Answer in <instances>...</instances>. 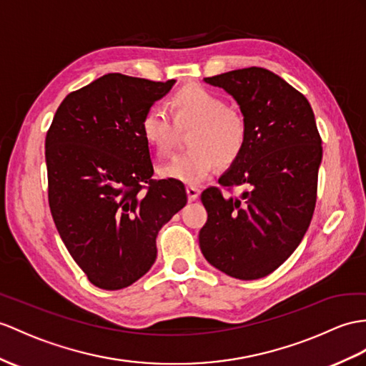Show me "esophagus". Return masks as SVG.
I'll use <instances>...</instances> for the list:
<instances>
[{"mask_svg":"<svg viewBox=\"0 0 366 366\" xmlns=\"http://www.w3.org/2000/svg\"><path fill=\"white\" fill-rule=\"evenodd\" d=\"M186 192H188V200H189V202H194L195 199L199 197L200 189L195 188V186H186Z\"/></svg>","mask_w":366,"mask_h":366,"instance_id":"esophagus-1","label":"esophagus"}]
</instances>
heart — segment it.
Instances as JSON below:
<instances>
[{"mask_svg": "<svg viewBox=\"0 0 366 366\" xmlns=\"http://www.w3.org/2000/svg\"><path fill=\"white\" fill-rule=\"evenodd\" d=\"M171 117L158 109L142 116L139 130L147 147L157 157L171 152L178 132H188V150L158 169L169 180L186 184L203 182L214 166L228 167L242 155L248 127L244 114L228 109L224 97L202 85H184L169 102Z\"/></svg>", "mask_w": 366, "mask_h": 366, "instance_id": "b5f03b06", "label": "heart"}]
</instances>
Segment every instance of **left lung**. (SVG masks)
<instances>
[{
  "instance_id": "left-lung-1",
  "label": "left lung",
  "mask_w": 366,
  "mask_h": 366,
  "mask_svg": "<svg viewBox=\"0 0 366 366\" xmlns=\"http://www.w3.org/2000/svg\"><path fill=\"white\" fill-rule=\"evenodd\" d=\"M237 101L247 121L242 155L202 192L208 220L199 233L211 265L237 280L270 274L295 252L314 216L322 138L309 101L265 68L204 77Z\"/></svg>"
}]
</instances>
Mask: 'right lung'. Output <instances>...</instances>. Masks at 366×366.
<instances>
[{
  "instance_id": "1",
  "label": "right lung",
  "mask_w": 366,
  "mask_h": 366,
  "mask_svg": "<svg viewBox=\"0 0 366 366\" xmlns=\"http://www.w3.org/2000/svg\"><path fill=\"white\" fill-rule=\"evenodd\" d=\"M175 80L105 74L69 93L46 133L48 200L59 234L88 281L119 290L144 276L157 236L186 202L178 180H152L139 124Z\"/></svg>"
}]
</instances>
